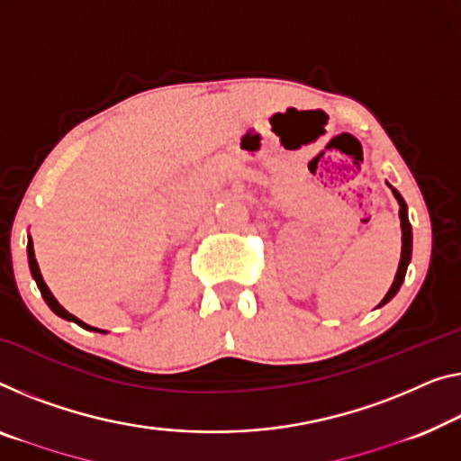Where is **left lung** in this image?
<instances>
[{
  "instance_id": "obj_1",
  "label": "left lung",
  "mask_w": 461,
  "mask_h": 461,
  "mask_svg": "<svg viewBox=\"0 0 461 461\" xmlns=\"http://www.w3.org/2000/svg\"><path fill=\"white\" fill-rule=\"evenodd\" d=\"M393 196L397 198V203H400V219H402V258H400V267H397V273H395V279L393 284H391L389 292L384 294V298L381 300V304H387V302L395 296L397 292H400V287L403 284V277H406V271H408V265H410V258H411V225L408 221V207H406V201H403L400 192H397L393 186Z\"/></svg>"
}]
</instances>
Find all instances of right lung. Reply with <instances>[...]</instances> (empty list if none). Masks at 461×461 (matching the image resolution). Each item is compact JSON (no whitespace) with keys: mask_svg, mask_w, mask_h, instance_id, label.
Here are the masks:
<instances>
[{"mask_svg":"<svg viewBox=\"0 0 461 461\" xmlns=\"http://www.w3.org/2000/svg\"><path fill=\"white\" fill-rule=\"evenodd\" d=\"M26 250H29V267H31L32 279L37 281V285H39V290H41V296L45 298L47 306H50L51 311H53L55 314H58V317L66 319V321H72V322H77V325H80L82 329H88V331H99V333H105V331H101V329H95V327L86 325V322H82L80 319L74 317V314L68 312L66 308L61 306L59 302L53 298V294L50 292V287H47V284H45V281H43V275H41V271H39V265H37V258H34V249H32V240H31V238H29V246H26Z\"/></svg>","mask_w":461,"mask_h":461,"instance_id":"1","label":"right lung"}]
</instances>
